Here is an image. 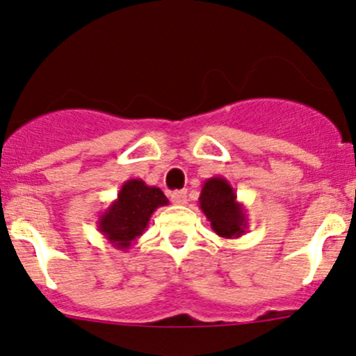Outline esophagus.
<instances>
[{
	"label": "esophagus",
	"mask_w": 356,
	"mask_h": 356,
	"mask_svg": "<svg viewBox=\"0 0 356 356\" xmlns=\"http://www.w3.org/2000/svg\"><path fill=\"white\" fill-rule=\"evenodd\" d=\"M170 201L177 206H184L187 202V193L186 191H174L170 194Z\"/></svg>",
	"instance_id": "obj_1"
}]
</instances>
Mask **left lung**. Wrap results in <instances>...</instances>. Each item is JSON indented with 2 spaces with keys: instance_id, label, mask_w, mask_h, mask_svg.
<instances>
[{
  "instance_id": "8db88e82",
  "label": "left lung",
  "mask_w": 356,
  "mask_h": 356,
  "mask_svg": "<svg viewBox=\"0 0 356 356\" xmlns=\"http://www.w3.org/2000/svg\"><path fill=\"white\" fill-rule=\"evenodd\" d=\"M199 208L208 218L213 232L225 240H236L247 232V213L225 177L206 179L199 194Z\"/></svg>"
}]
</instances>
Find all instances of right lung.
Returning <instances> with one entry per match:
<instances>
[{"mask_svg": "<svg viewBox=\"0 0 356 356\" xmlns=\"http://www.w3.org/2000/svg\"><path fill=\"white\" fill-rule=\"evenodd\" d=\"M169 204L165 194L142 179H128L121 186L118 197L97 220V232L118 250H128L142 236L154 211Z\"/></svg>", "mask_w": 356, "mask_h": 356, "instance_id": "obj_1", "label": "right lung"}]
</instances>
